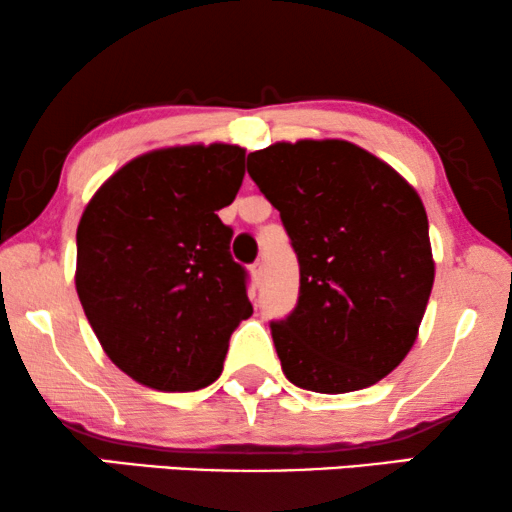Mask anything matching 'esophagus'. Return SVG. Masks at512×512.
<instances>
[{
  "instance_id": "1",
  "label": "esophagus",
  "mask_w": 512,
  "mask_h": 512,
  "mask_svg": "<svg viewBox=\"0 0 512 512\" xmlns=\"http://www.w3.org/2000/svg\"><path fill=\"white\" fill-rule=\"evenodd\" d=\"M263 272H265V263H263V258H256V261L251 263V277H254V282H256V284H261Z\"/></svg>"
}]
</instances>
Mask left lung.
I'll return each instance as SVG.
<instances>
[{
    "instance_id": "obj_1",
    "label": "left lung",
    "mask_w": 512,
    "mask_h": 512,
    "mask_svg": "<svg viewBox=\"0 0 512 512\" xmlns=\"http://www.w3.org/2000/svg\"><path fill=\"white\" fill-rule=\"evenodd\" d=\"M300 265L298 303L270 321L284 375L347 394L387 377L415 345L433 286L429 219L408 181L342 139L249 153Z\"/></svg>"
}]
</instances>
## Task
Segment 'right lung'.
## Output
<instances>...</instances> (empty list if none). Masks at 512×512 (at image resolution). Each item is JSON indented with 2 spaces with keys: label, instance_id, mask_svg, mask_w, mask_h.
Instances as JSON below:
<instances>
[{
  "label": "right lung",
  "instance_id": "right-lung-1",
  "mask_svg": "<svg viewBox=\"0 0 512 512\" xmlns=\"http://www.w3.org/2000/svg\"><path fill=\"white\" fill-rule=\"evenodd\" d=\"M244 179V149L174 146L121 167L76 230V293L104 352L160 391H195L223 370L254 307L219 209Z\"/></svg>",
  "mask_w": 512,
  "mask_h": 512
}]
</instances>
